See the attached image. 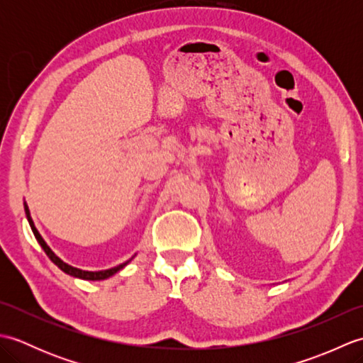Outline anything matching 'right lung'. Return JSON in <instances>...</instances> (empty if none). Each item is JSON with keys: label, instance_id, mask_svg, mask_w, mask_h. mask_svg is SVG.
I'll return each mask as SVG.
<instances>
[{"label": "right lung", "instance_id": "obj_1", "mask_svg": "<svg viewBox=\"0 0 363 363\" xmlns=\"http://www.w3.org/2000/svg\"><path fill=\"white\" fill-rule=\"evenodd\" d=\"M25 212H26V218L29 221V226H30V229H33V233H34V235L37 238V242L40 243L43 251L46 252V256H48L51 259V262H54V264H56L67 274L74 276V277H79V279H86V281H103V279H107V277L113 276L117 272H120L121 268H125L130 262V259H129V260L125 262V264H121L118 267H113V268H109V269H101V272H86V269H79V268H76V267L68 265V264H65L62 259H59L56 254L51 251L50 246L46 245V242L42 238V235L38 234V230L34 226V221H33V218H30V213H29V209H28V204L26 203H25Z\"/></svg>", "mask_w": 363, "mask_h": 363}]
</instances>
